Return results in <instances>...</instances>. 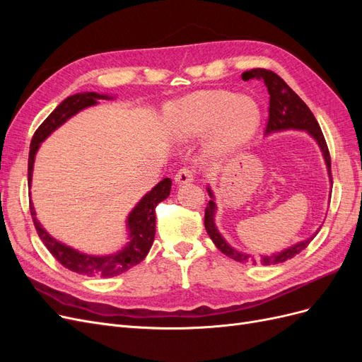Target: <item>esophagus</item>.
<instances>
[{
    "mask_svg": "<svg viewBox=\"0 0 362 362\" xmlns=\"http://www.w3.org/2000/svg\"><path fill=\"white\" fill-rule=\"evenodd\" d=\"M175 184L177 185H184V184H189L193 181V170L190 168H182L181 170L177 172L175 175Z\"/></svg>",
    "mask_w": 362,
    "mask_h": 362,
    "instance_id": "34e87169",
    "label": "esophagus"
}]
</instances>
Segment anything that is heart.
<instances>
[{
  "label": "heart",
  "instance_id": "b5f03b06",
  "mask_svg": "<svg viewBox=\"0 0 362 362\" xmlns=\"http://www.w3.org/2000/svg\"><path fill=\"white\" fill-rule=\"evenodd\" d=\"M259 117L255 101L226 90H199L164 108L172 136L187 140L210 129V148L221 156L245 146L257 133Z\"/></svg>",
  "mask_w": 362,
  "mask_h": 362
}]
</instances>
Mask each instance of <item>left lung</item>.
Instances as JSON below:
<instances>
[{"label":"left lung","instance_id":"1","mask_svg":"<svg viewBox=\"0 0 362 362\" xmlns=\"http://www.w3.org/2000/svg\"><path fill=\"white\" fill-rule=\"evenodd\" d=\"M242 78L250 80V78H258L262 80L267 87V92L270 95V101H269V122L266 127V136L273 134V133H279V131H287V129H298V131H306L319 145L323 160L326 163V169H327V175H329V180L332 182V177H331V157H329V151H327V145L326 140L323 137L322 129L319 127V122H317L313 112L308 108L300 98L296 95L290 86L284 81L279 75H276L275 72L267 71V69H250L243 72ZM206 192L210 194L211 201H208V205L205 208V229L208 235L213 240V243L216 245V247L225 254L226 257L233 258L238 262H250V264H259L262 266H273V264H279V262L287 261L293 257H296L302 252L306 246L311 243V240L317 235V233L320 231V228L317 231L308 237L302 240V242L296 243L287 249H284L281 252H276V254L272 255H261L259 259H257L255 257H252L249 254H245V252H240L235 247H233L229 245L226 240L223 238V235L218 233V229L216 226L214 217H216V202H214V193L211 190L210 185H206Z\"/></svg>","mask_w":362,"mask_h":362}]
</instances>
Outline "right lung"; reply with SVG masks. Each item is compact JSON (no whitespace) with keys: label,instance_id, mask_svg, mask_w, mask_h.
I'll use <instances>...</instances> for the list:
<instances>
[{"label":"right lung","instance_id":"add662e5","mask_svg":"<svg viewBox=\"0 0 362 362\" xmlns=\"http://www.w3.org/2000/svg\"><path fill=\"white\" fill-rule=\"evenodd\" d=\"M113 96L101 95L96 92H83L68 96L56 110H54L42 125L36 129L35 136L31 139L30 156H28V185L31 187L33 180V168H35V158L43 140H47L54 131L62 127L68 119L75 116L78 112L87 107L98 104V100H112ZM172 181L164 178L156 187H152L144 198H141L127 217V231H128V243L115 254L108 255H92L76 250L68 245H64L54 238L45 228L40 225L36 217V210L30 202V211L33 222H35L36 231L62 266L66 269L80 273L87 276H101V278H113L120 275L131 267L139 264L148 255V252L154 243L156 237V206L168 198L170 194Z\"/></svg>","mask_w":362,"mask_h":362}]
</instances>
